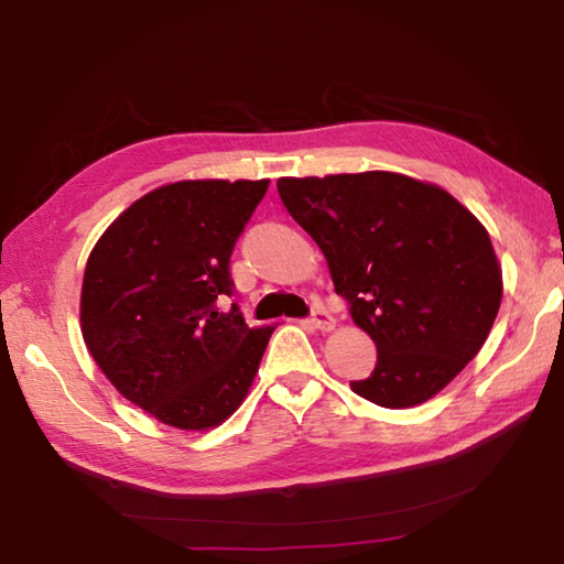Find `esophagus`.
I'll return each mask as SVG.
<instances>
[{
    "mask_svg": "<svg viewBox=\"0 0 564 564\" xmlns=\"http://www.w3.org/2000/svg\"><path fill=\"white\" fill-rule=\"evenodd\" d=\"M311 326L323 330V333H328V330L336 328V318H333L330 313H328L326 308H323V305H313V311H311Z\"/></svg>",
    "mask_w": 564,
    "mask_h": 564,
    "instance_id": "obj_1",
    "label": "esophagus"
}]
</instances>
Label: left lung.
<instances>
[{"mask_svg":"<svg viewBox=\"0 0 564 564\" xmlns=\"http://www.w3.org/2000/svg\"><path fill=\"white\" fill-rule=\"evenodd\" d=\"M279 194L378 348L352 393L383 408L441 393L500 311L502 271L485 226L441 186L393 171L279 178Z\"/></svg>","mask_w":564,"mask_h":564,"instance_id":"1","label":"left lung"}]
</instances>
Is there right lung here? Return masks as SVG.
<instances>
[{
    "instance_id": "add662e5",
    "label": "right lung",
    "mask_w": 564,
    "mask_h": 564,
    "mask_svg": "<svg viewBox=\"0 0 564 564\" xmlns=\"http://www.w3.org/2000/svg\"><path fill=\"white\" fill-rule=\"evenodd\" d=\"M269 178L176 181L141 196L89 253L82 336L133 405L181 431L243 403L273 326L251 328L234 293V246Z\"/></svg>"
}]
</instances>
